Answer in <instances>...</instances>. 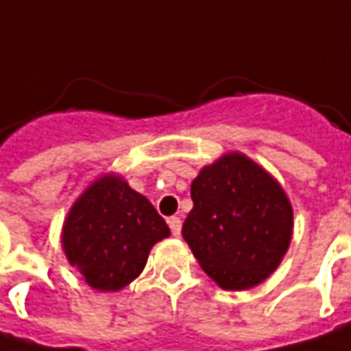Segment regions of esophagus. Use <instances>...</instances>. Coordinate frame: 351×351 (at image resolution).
Here are the masks:
<instances>
[{
	"label": "esophagus",
	"instance_id": "esophagus-1",
	"mask_svg": "<svg viewBox=\"0 0 351 351\" xmlns=\"http://www.w3.org/2000/svg\"><path fill=\"white\" fill-rule=\"evenodd\" d=\"M167 221H169V228H171L173 236H180V230H182V221H180V218L171 216V218H169Z\"/></svg>",
	"mask_w": 351,
	"mask_h": 351
}]
</instances>
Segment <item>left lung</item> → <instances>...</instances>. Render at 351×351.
<instances>
[{
	"instance_id": "obj_1",
	"label": "left lung",
	"mask_w": 351,
	"mask_h": 351,
	"mask_svg": "<svg viewBox=\"0 0 351 351\" xmlns=\"http://www.w3.org/2000/svg\"><path fill=\"white\" fill-rule=\"evenodd\" d=\"M182 237L223 291H247L281 265L293 239V206L261 165L226 153L191 184Z\"/></svg>"
}]
</instances>
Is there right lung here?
<instances>
[{"mask_svg": "<svg viewBox=\"0 0 351 351\" xmlns=\"http://www.w3.org/2000/svg\"><path fill=\"white\" fill-rule=\"evenodd\" d=\"M171 236L167 221L123 176L104 173L88 184L62 223V252L101 293L128 287L145 269L153 245Z\"/></svg>", "mask_w": 351, "mask_h": 351, "instance_id": "1", "label": "right lung"}]
</instances>
